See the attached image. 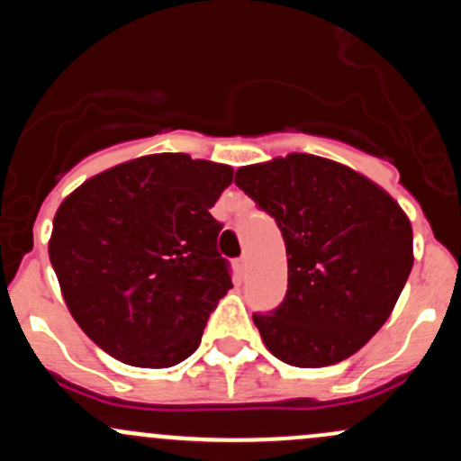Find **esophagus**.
Returning <instances> with one entry per match:
<instances>
[{
    "label": "esophagus",
    "mask_w": 461,
    "mask_h": 461,
    "mask_svg": "<svg viewBox=\"0 0 461 461\" xmlns=\"http://www.w3.org/2000/svg\"><path fill=\"white\" fill-rule=\"evenodd\" d=\"M236 267H239L240 273H247V267H249V262H247V256H242L236 260Z\"/></svg>",
    "instance_id": "34e87169"
}]
</instances>
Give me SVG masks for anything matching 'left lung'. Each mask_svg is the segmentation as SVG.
<instances>
[{
    "label": "left lung",
    "mask_w": 461,
    "mask_h": 461,
    "mask_svg": "<svg viewBox=\"0 0 461 461\" xmlns=\"http://www.w3.org/2000/svg\"><path fill=\"white\" fill-rule=\"evenodd\" d=\"M236 185L282 231L288 288L254 323L273 357L323 367L361 350L396 306L413 231L385 190L348 166L291 153L236 170Z\"/></svg>",
    "instance_id": "left-lung-1"
}]
</instances>
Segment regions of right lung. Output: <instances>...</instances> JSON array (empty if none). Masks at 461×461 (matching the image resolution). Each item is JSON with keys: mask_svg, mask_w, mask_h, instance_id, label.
Here are the masks:
<instances>
[{"mask_svg": "<svg viewBox=\"0 0 461 461\" xmlns=\"http://www.w3.org/2000/svg\"><path fill=\"white\" fill-rule=\"evenodd\" d=\"M234 179L225 164L146 155L91 176L54 216L50 262L65 304L126 366L173 367L199 348L231 288L210 214Z\"/></svg>", "mask_w": 461, "mask_h": 461, "instance_id": "add662e5", "label": "right lung"}]
</instances>
